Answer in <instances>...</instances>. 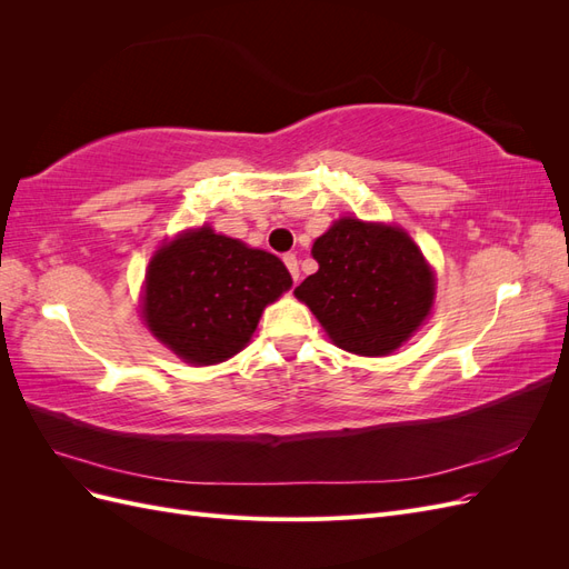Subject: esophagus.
I'll return each instance as SVG.
<instances>
[{"label":"esophagus","mask_w":569,"mask_h":569,"mask_svg":"<svg viewBox=\"0 0 569 569\" xmlns=\"http://www.w3.org/2000/svg\"><path fill=\"white\" fill-rule=\"evenodd\" d=\"M284 266L289 268V272H291V278H295V282L299 280V261H297V256L295 253H284Z\"/></svg>","instance_id":"34e87169"}]
</instances>
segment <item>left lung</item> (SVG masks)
<instances>
[{"mask_svg":"<svg viewBox=\"0 0 569 569\" xmlns=\"http://www.w3.org/2000/svg\"><path fill=\"white\" fill-rule=\"evenodd\" d=\"M311 253L318 272L295 295L343 351L389 356L432 311V268L401 228L339 218Z\"/></svg>","mask_w":569,"mask_h":569,"instance_id":"1","label":"left lung"}]
</instances>
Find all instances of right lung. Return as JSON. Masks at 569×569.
I'll use <instances>...</instances> for the list:
<instances>
[{"label":"right lung","mask_w":569,"mask_h":569,"mask_svg":"<svg viewBox=\"0 0 569 569\" xmlns=\"http://www.w3.org/2000/svg\"><path fill=\"white\" fill-rule=\"evenodd\" d=\"M289 287L278 256L203 226L153 253L142 318L184 363L213 366L247 347L263 308Z\"/></svg>","instance_id":"obj_1"}]
</instances>
